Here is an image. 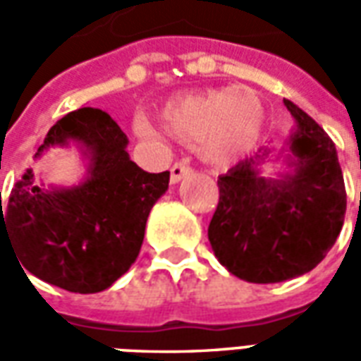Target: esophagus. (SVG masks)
Wrapping results in <instances>:
<instances>
[{
	"instance_id": "obj_1",
	"label": "esophagus",
	"mask_w": 361,
	"mask_h": 361,
	"mask_svg": "<svg viewBox=\"0 0 361 361\" xmlns=\"http://www.w3.org/2000/svg\"><path fill=\"white\" fill-rule=\"evenodd\" d=\"M191 173V168H189L188 164H183V162H176V164L172 166V170H170V181L172 183H180L185 176H189Z\"/></svg>"
}]
</instances>
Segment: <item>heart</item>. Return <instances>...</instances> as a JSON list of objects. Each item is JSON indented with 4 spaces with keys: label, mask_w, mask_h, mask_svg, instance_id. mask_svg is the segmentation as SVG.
<instances>
[{
    "label": "heart",
    "mask_w": 361,
    "mask_h": 361,
    "mask_svg": "<svg viewBox=\"0 0 361 361\" xmlns=\"http://www.w3.org/2000/svg\"><path fill=\"white\" fill-rule=\"evenodd\" d=\"M160 126L176 141L199 142L201 157L214 166H232L257 147L265 127V104L250 87L212 89L173 96L158 110ZM139 131L158 137L142 121Z\"/></svg>",
    "instance_id": "b5f03b06"
}]
</instances>
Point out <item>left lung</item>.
Here are the masks:
<instances>
[{"mask_svg":"<svg viewBox=\"0 0 361 361\" xmlns=\"http://www.w3.org/2000/svg\"><path fill=\"white\" fill-rule=\"evenodd\" d=\"M295 127L280 157L288 172L261 176L271 147H261L219 178V207L209 242L234 276L271 284L302 276L325 259L341 234L346 189L334 142L294 102ZM276 157V158H280Z\"/></svg>","mask_w":361,"mask_h":361,"instance_id":"8db88e82","label":"left lung"}]
</instances>
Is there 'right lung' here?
I'll return each instance as SVG.
<instances>
[{
	"mask_svg": "<svg viewBox=\"0 0 361 361\" xmlns=\"http://www.w3.org/2000/svg\"><path fill=\"white\" fill-rule=\"evenodd\" d=\"M69 145L87 160L85 180L58 188L36 181L27 170L5 209L0 201V238H7L20 269L36 279L77 294H96L135 263L149 212L168 191L170 172L149 173L135 164L127 135L98 108L63 116L35 158Z\"/></svg>",
	"mask_w": 361,
	"mask_h": 361,
	"instance_id": "1",
	"label": "right lung"
}]
</instances>
